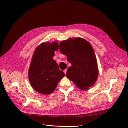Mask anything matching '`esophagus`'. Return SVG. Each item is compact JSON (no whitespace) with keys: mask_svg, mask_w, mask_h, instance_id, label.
<instances>
[{"mask_svg":"<svg viewBox=\"0 0 128 128\" xmlns=\"http://www.w3.org/2000/svg\"><path fill=\"white\" fill-rule=\"evenodd\" d=\"M66 72H67V69H65L64 70V72L65 73V74H66Z\"/></svg>","mask_w":128,"mask_h":128,"instance_id":"obj_1","label":"esophagus"}]
</instances>
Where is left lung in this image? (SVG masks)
<instances>
[{"mask_svg":"<svg viewBox=\"0 0 128 128\" xmlns=\"http://www.w3.org/2000/svg\"><path fill=\"white\" fill-rule=\"evenodd\" d=\"M60 50L72 64L67 70V77L82 90L94 84L98 68L94 52L88 42L80 38L68 39L60 42Z\"/></svg>","mask_w":128,"mask_h":128,"instance_id":"left-lung-1","label":"left lung"}]
</instances>
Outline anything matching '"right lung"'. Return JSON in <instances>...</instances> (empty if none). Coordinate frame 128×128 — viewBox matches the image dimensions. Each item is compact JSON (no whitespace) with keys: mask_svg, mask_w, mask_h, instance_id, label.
<instances>
[{"mask_svg":"<svg viewBox=\"0 0 128 128\" xmlns=\"http://www.w3.org/2000/svg\"><path fill=\"white\" fill-rule=\"evenodd\" d=\"M58 48L57 42L43 43L34 54L28 71V77L32 88L44 94L55 90L58 82L64 76L53 57Z\"/></svg>","mask_w":128,"mask_h":128,"instance_id":"add662e5","label":"right lung"}]
</instances>
